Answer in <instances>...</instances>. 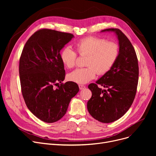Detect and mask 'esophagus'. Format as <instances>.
<instances>
[{
	"label": "esophagus",
	"instance_id": "obj_1",
	"mask_svg": "<svg viewBox=\"0 0 156 156\" xmlns=\"http://www.w3.org/2000/svg\"><path fill=\"white\" fill-rule=\"evenodd\" d=\"M79 88L80 90H83L85 88V85H79Z\"/></svg>",
	"mask_w": 156,
	"mask_h": 156
}]
</instances>
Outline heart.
<instances>
[{"label": "heart", "instance_id": "b5f03b06", "mask_svg": "<svg viewBox=\"0 0 156 156\" xmlns=\"http://www.w3.org/2000/svg\"><path fill=\"white\" fill-rule=\"evenodd\" d=\"M77 52L81 55H87L85 68H78L70 73L68 79L78 84H85L93 80L96 75H103L109 71L118 59L119 48L112 42L95 37H89L79 40L75 44ZM76 52L69 47L64 48L60 53L63 64L68 68L75 66Z\"/></svg>", "mask_w": 156, "mask_h": 156}]
</instances>
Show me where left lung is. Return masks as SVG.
<instances>
[{"instance_id": "1", "label": "left lung", "mask_w": 156, "mask_h": 156, "mask_svg": "<svg viewBox=\"0 0 156 156\" xmlns=\"http://www.w3.org/2000/svg\"><path fill=\"white\" fill-rule=\"evenodd\" d=\"M107 31L114 33L118 38L119 56L109 71L96 83L88 85L92 95L87 102L90 114L104 123L118 120L128 111L134 101L138 81V59L132 44L120 30L109 28L101 32ZM98 84L108 90H102Z\"/></svg>"}]
</instances>
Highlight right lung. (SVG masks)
<instances>
[{
  "label": "right lung",
  "instance_id": "add662e5",
  "mask_svg": "<svg viewBox=\"0 0 156 156\" xmlns=\"http://www.w3.org/2000/svg\"><path fill=\"white\" fill-rule=\"evenodd\" d=\"M73 38L68 33L42 29L31 36L23 49L19 66L22 94L29 110L45 122L61 119L79 92L73 81L53 87L65 78L60 51Z\"/></svg>",
  "mask_w": 156,
  "mask_h": 156
}]
</instances>
